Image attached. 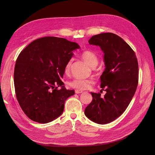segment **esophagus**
I'll list each match as a JSON object with an SVG mask.
<instances>
[{"mask_svg":"<svg viewBox=\"0 0 155 155\" xmlns=\"http://www.w3.org/2000/svg\"><path fill=\"white\" fill-rule=\"evenodd\" d=\"M83 92V91H80V90H76L75 91V93L76 94H81V93H82Z\"/></svg>","mask_w":155,"mask_h":155,"instance_id":"34e87169","label":"esophagus"}]
</instances>
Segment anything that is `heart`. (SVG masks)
Listing matches in <instances>:
<instances>
[{"label": "heart", "instance_id": "1", "mask_svg": "<svg viewBox=\"0 0 155 155\" xmlns=\"http://www.w3.org/2000/svg\"><path fill=\"white\" fill-rule=\"evenodd\" d=\"M82 59L87 63L91 67H94L95 65L97 64L98 63V58L96 54L90 51V50H85L84 51L82 54H81ZM71 64V60L68 61L66 67H65V72L68 73L70 70V66ZM94 83L93 79H82V78H75L71 82H70L69 85L74 88L78 89V90H84L89 87L91 84Z\"/></svg>", "mask_w": 155, "mask_h": 155}]
</instances>
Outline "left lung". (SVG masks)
<instances>
[{
  "instance_id": "8db88e82",
  "label": "left lung",
  "mask_w": 155,
  "mask_h": 155,
  "mask_svg": "<svg viewBox=\"0 0 155 155\" xmlns=\"http://www.w3.org/2000/svg\"><path fill=\"white\" fill-rule=\"evenodd\" d=\"M88 43L99 46L104 53L105 68L100 78L106 94L102 98L100 93L91 92L93 99L85 115L97 124H108L123 114L133 99L138 83V63L132 48L115 34L94 35Z\"/></svg>"
}]
</instances>
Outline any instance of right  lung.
<instances>
[{
	"mask_svg": "<svg viewBox=\"0 0 155 155\" xmlns=\"http://www.w3.org/2000/svg\"><path fill=\"white\" fill-rule=\"evenodd\" d=\"M80 48L66 39L48 36L33 41L19 54L14 74L15 95L32 120L46 124L62 114L75 91L67 90L61 78L73 52Z\"/></svg>",
	"mask_w": 155,
	"mask_h": 155,
	"instance_id": "obj_1",
	"label": "right lung"
}]
</instances>
